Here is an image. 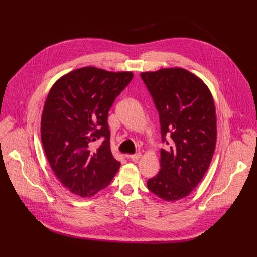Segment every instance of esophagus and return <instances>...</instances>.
I'll return each instance as SVG.
<instances>
[{"label": "esophagus", "instance_id": "1", "mask_svg": "<svg viewBox=\"0 0 257 257\" xmlns=\"http://www.w3.org/2000/svg\"><path fill=\"white\" fill-rule=\"evenodd\" d=\"M141 156H142V153H140V152H138V153H136V154H132V155H127V157H128L129 159H132V160H137V159H139Z\"/></svg>", "mask_w": 257, "mask_h": 257}]
</instances>
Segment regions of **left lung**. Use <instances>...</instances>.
Listing matches in <instances>:
<instances>
[{
    "instance_id": "8db88e82",
    "label": "left lung",
    "mask_w": 257,
    "mask_h": 257,
    "mask_svg": "<svg viewBox=\"0 0 257 257\" xmlns=\"http://www.w3.org/2000/svg\"><path fill=\"white\" fill-rule=\"evenodd\" d=\"M141 78L158 111L161 142L169 146L161 149L159 173L147 186L160 199L176 201L192 193L210 165L217 143L212 96L203 81L179 67Z\"/></svg>"
}]
</instances>
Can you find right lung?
<instances>
[{
    "instance_id": "add662e5",
    "label": "right lung",
    "mask_w": 257,
    "mask_h": 257,
    "mask_svg": "<svg viewBox=\"0 0 257 257\" xmlns=\"http://www.w3.org/2000/svg\"><path fill=\"white\" fill-rule=\"evenodd\" d=\"M131 72L112 73L93 66L57 80L42 115V142L49 164L62 185L90 197L109 184L120 167L110 150L108 111L130 83ZM103 139L96 153L91 144Z\"/></svg>"
}]
</instances>
